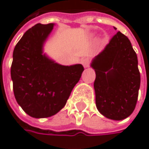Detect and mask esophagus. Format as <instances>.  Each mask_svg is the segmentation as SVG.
Masks as SVG:
<instances>
[{
	"label": "esophagus",
	"mask_w": 149,
	"mask_h": 149,
	"mask_svg": "<svg viewBox=\"0 0 149 149\" xmlns=\"http://www.w3.org/2000/svg\"><path fill=\"white\" fill-rule=\"evenodd\" d=\"M81 63H82V65H84V67L86 68V67H88L89 65H90V59H89L88 58H84V59L81 61Z\"/></svg>",
	"instance_id": "obj_1"
}]
</instances>
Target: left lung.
<instances>
[{
	"mask_svg": "<svg viewBox=\"0 0 149 149\" xmlns=\"http://www.w3.org/2000/svg\"><path fill=\"white\" fill-rule=\"evenodd\" d=\"M91 66L96 72L94 89L98 111L116 121L130 116L137 102L141 76L137 55L128 37L117 32L92 59Z\"/></svg>",
	"mask_w": 149,
	"mask_h": 149,
	"instance_id": "1",
	"label": "left lung"
}]
</instances>
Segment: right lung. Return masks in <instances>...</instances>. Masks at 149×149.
Wrapping results in <instances>:
<instances>
[{
  "mask_svg": "<svg viewBox=\"0 0 149 149\" xmlns=\"http://www.w3.org/2000/svg\"><path fill=\"white\" fill-rule=\"evenodd\" d=\"M54 23L36 24L15 45L11 78L15 99L34 118L50 117L66 104L84 72L80 64L62 65L43 52Z\"/></svg>",
  "mask_w": 149,
  "mask_h": 149,
  "instance_id": "right-lung-1",
  "label": "right lung"
}]
</instances>
